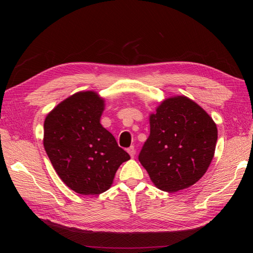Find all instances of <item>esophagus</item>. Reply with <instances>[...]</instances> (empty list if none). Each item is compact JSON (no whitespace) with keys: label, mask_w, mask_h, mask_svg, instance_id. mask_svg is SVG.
I'll return each instance as SVG.
<instances>
[{"label":"esophagus","mask_w":253,"mask_h":253,"mask_svg":"<svg viewBox=\"0 0 253 253\" xmlns=\"http://www.w3.org/2000/svg\"><path fill=\"white\" fill-rule=\"evenodd\" d=\"M126 151H127V153L129 154V156H131L132 158H134V156H135V154H136V150H135V148H134V147H129Z\"/></svg>","instance_id":"1"}]
</instances>
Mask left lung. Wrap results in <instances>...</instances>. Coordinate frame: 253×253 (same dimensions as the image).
<instances>
[{"label":"left lung","mask_w":253,"mask_h":253,"mask_svg":"<svg viewBox=\"0 0 253 253\" xmlns=\"http://www.w3.org/2000/svg\"><path fill=\"white\" fill-rule=\"evenodd\" d=\"M149 120L150 135L138 158L152 182L169 193L193 186L213 159L215 122L183 95L165 99Z\"/></svg>","instance_id":"obj_1"}]
</instances>
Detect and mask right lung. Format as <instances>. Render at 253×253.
Segmentation results:
<instances>
[{
    "mask_svg": "<svg viewBox=\"0 0 253 253\" xmlns=\"http://www.w3.org/2000/svg\"><path fill=\"white\" fill-rule=\"evenodd\" d=\"M104 99L94 90L61 101L44 121L43 144L59 177L76 193L109 190L120 165L129 159L100 124Z\"/></svg>",
    "mask_w": 253,
    "mask_h": 253,
    "instance_id": "right-lung-1",
    "label": "right lung"
}]
</instances>
